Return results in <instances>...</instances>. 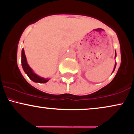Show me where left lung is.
<instances>
[{
  "label": "left lung",
  "mask_w": 134,
  "mask_h": 134,
  "mask_svg": "<svg viewBox=\"0 0 134 134\" xmlns=\"http://www.w3.org/2000/svg\"><path fill=\"white\" fill-rule=\"evenodd\" d=\"M115 57H116V51H115ZM116 63L115 62V67H114V69H113V71H114L115 70V67H116Z\"/></svg>",
  "instance_id": "8db88e82"
}]
</instances>
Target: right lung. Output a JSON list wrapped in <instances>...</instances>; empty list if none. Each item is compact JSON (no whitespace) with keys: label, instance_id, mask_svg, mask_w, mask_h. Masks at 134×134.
<instances>
[{"label":"right lung","instance_id":"1","mask_svg":"<svg viewBox=\"0 0 134 134\" xmlns=\"http://www.w3.org/2000/svg\"><path fill=\"white\" fill-rule=\"evenodd\" d=\"M21 63H22V67L24 70V72L27 75L29 78L35 82L39 83H45L49 81L48 78L44 79L43 77L38 76L37 74L33 72L32 69L29 66L27 62L26 57L25 53H24V50L23 48L22 53H21Z\"/></svg>","mask_w":134,"mask_h":134}]
</instances>
